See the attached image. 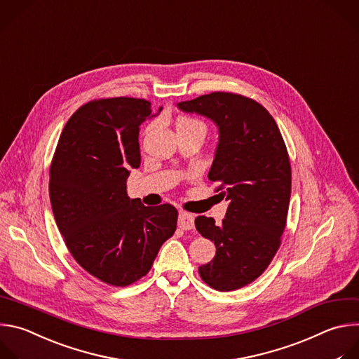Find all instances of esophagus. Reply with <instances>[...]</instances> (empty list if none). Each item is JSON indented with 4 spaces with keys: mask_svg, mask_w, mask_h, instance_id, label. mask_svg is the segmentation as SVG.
Listing matches in <instances>:
<instances>
[{
    "mask_svg": "<svg viewBox=\"0 0 359 359\" xmlns=\"http://www.w3.org/2000/svg\"><path fill=\"white\" fill-rule=\"evenodd\" d=\"M194 215L189 213V212H184L181 210L180 215H178V226L182 229V231H191L194 229Z\"/></svg>",
    "mask_w": 359,
    "mask_h": 359,
    "instance_id": "esophagus-1",
    "label": "esophagus"
}]
</instances>
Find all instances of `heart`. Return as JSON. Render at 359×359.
Returning a JSON list of instances; mask_svg holds the SVG:
<instances>
[{"instance_id": "b5f03b06", "label": "heart", "mask_w": 359, "mask_h": 359, "mask_svg": "<svg viewBox=\"0 0 359 359\" xmlns=\"http://www.w3.org/2000/svg\"><path fill=\"white\" fill-rule=\"evenodd\" d=\"M195 127H202V128H205L203 123H201L199 120H196V118H194V117H189V116H181V117H178V120H177V131L188 130V128H195Z\"/></svg>"}]
</instances>
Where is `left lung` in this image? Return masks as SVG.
<instances>
[{
    "label": "left lung",
    "mask_w": 359,
    "mask_h": 359,
    "mask_svg": "<svg viewBox=\"0 0 359 359\" xmlns=\"http://www.w3.org/2000/svg\"><path fill=\"white\" fill-rule=\"evenodd\" d=\"M219 127V144L208 178L226 196V217H198L196 231L217 246L213 260L199 266L209 287L232 292L255 281L277 253L287 222L292 167L287 147L271 114L256 100L213 92L178 103Z\"/></svg>",
    "instance_id": "left-lung-1"
}]
</instances>
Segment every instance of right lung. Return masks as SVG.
<instances>
[{"label": "right lung", "instance_id": "right-lung-1", "mask_svg": "<svg viewBox=\"0 0 359 359\" xmlns=\"http://www.w3.org/2000/svg\"><path fill=\"white\" fill-rule=\"evenodd\" d=\"M151 111L146 99L88 102L67 120L50 163V205L66 248L114 287L144 277L177 229L172 205L149 208L126 191L130 170L140 167V124Z\"/></svg>", "mask_w": 359, "mask_h": 359}]
</instances>
